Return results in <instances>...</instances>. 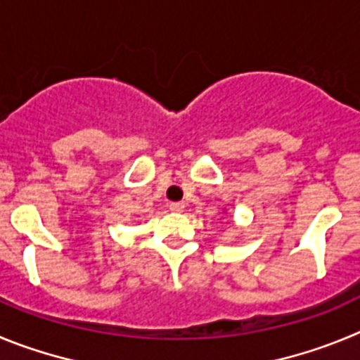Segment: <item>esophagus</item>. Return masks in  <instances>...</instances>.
<instances>
[{"instance_id":"1","label":"esophagus","mask_w":360,"mask_h":360,"mask_svg":"<svg viewBox=\"0 0 360 360\" xmlns=\"http://www.w3.org/2000/svg\"><path fill=\"white\" fill-rule=\"evenodd\" d=\"M170 212L183 213L184 212V202H172V204H170Z\"/></svg>"}]
</instances>
